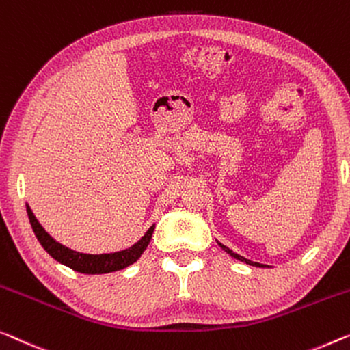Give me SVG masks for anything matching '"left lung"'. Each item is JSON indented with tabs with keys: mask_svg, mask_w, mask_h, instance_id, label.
Wrapping results in <instances>:
<instances>
[{
	"mask_svg": "<svg viewBox=\"0 0 350 350\" xmlns=\"http://www.w3.org/2000/svg\"><path fill=\"white\" fill-rule=\"evenodd\" d=\"M217 243L220 245V248H221V250H225V252L229 254V256H232V258H236V259H239V260H242V262H245V264H248V265H254V267H269V265H265V264H259V262H253V260H250V259H247V258L241 256V254L234 253L231 248H228L226 245H223V243H220L218 241H217Z\"/></svg>",
	"mask_w": 350,
	"mask_h": 350,
	"instance_id": "obj_1",
	"label": "left lung"
}]
</instances>
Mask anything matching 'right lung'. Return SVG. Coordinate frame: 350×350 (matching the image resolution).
<instances>
[{"instance_id":"1","label":"right lung","mask_w":350,"mask_h":350,"mask_svg":"<svg viewBox=\"0 0 350 350\" xmlns=\"http://www.w3.org/2000/svg\"><path fill=\"white\" fill-rule=\"evenodd\" d=\"M26 212H28L31 228H33L36 237H38L39 243L44 247L45 252L49 253L51 258L58 260L59 264L67 265V267L75 270V272L86 273V275H102V273H109V272H118V270H122L125 267H129L130 264L137 262V260L142 258L144 250L148 248L150 237H152L154 228H155V223H154V225L146 231L144 236L139 239L137 243H133L132 247L125 250H121V252L91 254V253L75 252V250H72L69 247H66V245L59 243L58 241H55V239L45 231L44 226L40 225L39 220L36 218V215L28 204H26Z\"/></svg>"}]
</instances>
